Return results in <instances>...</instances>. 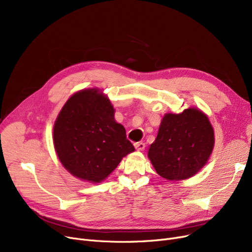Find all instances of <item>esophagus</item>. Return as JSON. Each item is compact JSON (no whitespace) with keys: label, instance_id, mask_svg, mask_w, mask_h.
I'll list each match as a JSON object with an SVG mask.
<instances>
[{"label":"esophagus","instance_id":"obj_1","mask_svg":"<svg viewBox=\"0 0 252 252\" xmlns=\"http://www.w3.org/2000/svg\"><path fill=\"white\" fill-rule=\"evenodd\" d=\"M135 148H136L138 151H143V150L145 149V143H142V142L135 143Z\"/></svg>","mask_w":252,"mask_h":252}]
</instances>
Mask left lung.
Returning <instances> with one entry per match:
<instances>
[{
    "label": "left lung",
    "mask_w": 252,
    "mask_h": 252,
    "mask_svg": "<svg viewBox=\"0 0 252 252\" xmlns=\"http://www.w3.org/2000/svg\"><path fill=\"white\" fill-rule=\"evenodd\" d=\"M215 146V133L208 117L199 109L166 113L148 157L157 174L168 181L186 180L207 162Z\"/></svg>",
    "instance_id": "obj_1"
}]
</instances>
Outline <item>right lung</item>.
Instances as JSON below:
<instances>
[{"instance_id": "1", "label": "right lung", "mask_w": 252, "mask_h": 252, "mask_svg": "<svg viewBox=\"0 0 252 252\" xmlns=\"http://www.w3.org/2000/svg\"><path fill=\"white\" fill-rule=\"evenodd\" d=\"M60 162L75 178L100 183L135 148L114 119L109 99L98 89L75 93L64 104L53 129Z\"/></svg>"}]
</instances>
